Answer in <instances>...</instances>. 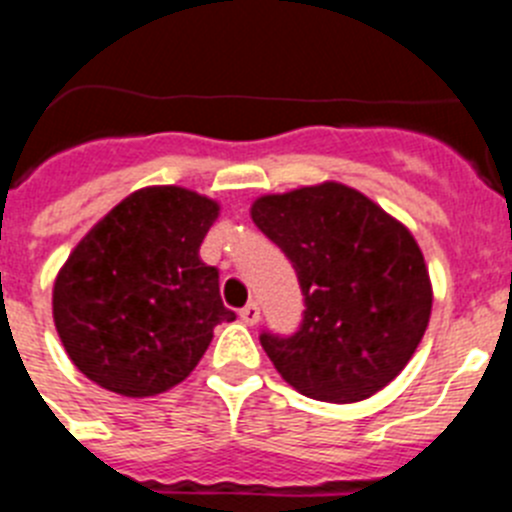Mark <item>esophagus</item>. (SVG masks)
<instances>
[{
  "label": "esophagus",
  "mask_w": 512,
  "mask_h": 512,
  "mask_svg": "<svg viewBox=\"0 0 512 512\" xmlns=\"http://www.w3.org/2000/svg\"><path fill=\"white\" fill-rule=\"evenodd\" d=\"M259 318H261V310H259V305H256V302H248V305L241 310V320L246 325H256V323H259Z\"/></svg>",
  "instance_id": "1"
}]
</instances>
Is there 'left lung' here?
<instances>
[{
  "label": "left lung",
  "instance_id": "8db88e82",
  "mask_svg": "<svg viewBox=\"0 0 512 512\" xmlns=\"http://www.w3.org/2000/svg\"><path fill=\"white\" fill-rule=\"evenodd\" d=\"M251 217L292 261L305 297L297 333H261L284 382L341 405L387 387L431 318V279L413 233L338 182L266 194Z\"/></svg>",
  "mask_w": 512,
  "mask_h": 512
}]
</instances>
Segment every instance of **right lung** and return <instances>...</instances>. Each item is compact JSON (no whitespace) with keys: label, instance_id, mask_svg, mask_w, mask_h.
<instances>
[{"label":"right lung","instance_id":"right-lung-1","mask_svg":"<svg viewBox=\"0 0 512 512\" xmlns=\"http://www.w3.org/2000/svg\"><path fill=\"white\" fill-rule=\"evenodd\" d=\"M220 205L182 187H146L112 207L71 251L53 320L84 377L125 397L171 390L200 364L212 328L235 320L200 246Z\"/></svg>","mask_w":512,"mask_h":512}]
</instances>
